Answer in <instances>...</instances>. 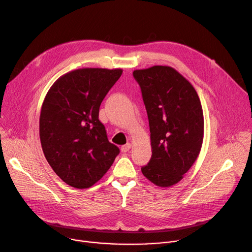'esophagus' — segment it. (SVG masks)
Returning <instances> with one entry per match:
<instances>
[{
	"label": "esophagus",
	"mask_w": 252,
	"mask_h": 252,
	"mask_svg": "<svg viewBox=\"0 0 252 252\" xmlns=\"http://www.w3.org/2000/svg\"><path fill=\"white\" fill-rule=\"evenodd\" d=\"M130 148H131V145H130V144L124 145V146L122 147V152H123V153H126V152H128V151L130 150Z\"/></svg>",
	"instance_id": "34e87169"
}]
</instances>
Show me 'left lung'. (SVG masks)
I'll list each match as a JSON object with an SVG mask.
<instances>
[{"mask_svg":"<svg viewBox=\"0 0 252 252\" xmlns=\"http://www.w3.org/2000/svg\"><path fill=\"white\" fill-rule=\"evenodd\" d=\"M146 105L152 158L142 168L144 176L158 187L179 183L201 151L204 118L193 85L170 66L156 65L134 70Z\"/></svg>","mask_w":252,"mask_h":252,"instance_id":"8db88e82","label":"left lung"}]
</instances>
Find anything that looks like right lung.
Wrapping results in <instances>:
<instances>
[{
    "label": "right lung",
    "mask_w": 252,
    "mask_h": 252,
    "mask_svg": "<svg viewBox=\"0 0 252 252\" xmlns=\"http://www.w3.org/2000/svg\"><path fill=\"white\" fill-rule=\"evenodd\" d=\"M123 69L81 68L59 77L42 104L39 133L47 162L67 185L86 189L110 168L120 149L108 142L99 106Z\"/></svg>",
    "instance_id": "right-lung-1"
}]
</instances>
